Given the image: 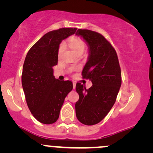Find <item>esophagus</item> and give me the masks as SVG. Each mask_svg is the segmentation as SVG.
I'll return each mask as SVG.
<instances>
[{"mask_svg":"<svg viewBox=\"0 0 153 153\" xmlns=\"http://www.w3.org/2000/svg\"><path fill=\"white\" fill-rule=\"evenodd\" d=\"M73 88H75V85H76V83H75V82H73Z\"/></svg>","mask_w":153,"mask_h":153,"instance_id":"1","label":"esophagus"}]
</instances>
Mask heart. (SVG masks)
<instances>
[{
  "mask_svg": "<svg viewBox=\"0 0 153 153\" xmlns=\"http://www.w3.org/2000/svg\"><path fill=\"white\" fill-rule=\"evenodd\" d=\"M68 44L69 46L71 47L73 50L76 54L78 53H82L85 50V47H86V44H85V41L80 38L78 37H72L68 40ZM65 49V43L62 42L59 45V50H58V55L59 56L61 54L64 52ZM72 70H75L73 68Z\"/></svg>",
  "mask_w": 153,
  "mask_h": 153,
  "instance_id": "obj_1",
  "label": "heart"
}]
</instances>
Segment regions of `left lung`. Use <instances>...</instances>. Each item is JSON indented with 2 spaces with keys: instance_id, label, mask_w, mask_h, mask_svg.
<instances>
[{
  "instance_id": "8db88e82",
  "label": "left lung",
  "mask_w": 153,
  "mask_h": 153,
  "mask_svg": "<svg viewBox=\"0 0 153 153\" xmlns=\"http://www.w3.org/2000/svg\"><path fill=\"white\" fill-rule=\"evenodd\" d=\"M88 47V57L82 71L83 78L93 85L88 89L76 84L79 100L75 103L77 119L85 125H94L103 119L114 104L122 84V75L117 52L99 33L78 29L75 33Z\"/></svg>"
}]
</instances>
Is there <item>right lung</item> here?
Returning <instances> with one entry per match:
<instances>
[{
    "mask_svg": "<svg viewBox=\"0 0 153 153\" xmlns=\"http://www.w3.org/2000/svg\"><path fill=\"white\" fill-rule=\"evenodd\" d=\"M76 28L49 31L28 52L23 65L22 82L26 103L39 122L53 124L57 120L67 95L73 89L71 80L54 78L53 66L57 64L59 44L74 34Z\"/></svg>",
    "mask_w": 153,
    "mask_h": 153,
    "instance_id": "1",
    "label": "right lung"
}]
</instances>
